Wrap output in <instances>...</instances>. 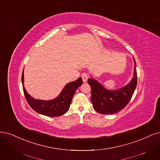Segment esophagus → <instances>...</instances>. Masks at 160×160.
<instances>
[{
    "mask_svg": "<svg viewBox=\"0 0 160 160\" xmlns=\"http://www.w3.org/2000/svg\"><path fill=\"white\" fill-rule=\"evenodd\" d=\"M81 78H82V81L84 82H86L87 81V79H89V75H88V74L86 73H83L81 75Z\"/></svg>",
    "mask_w": 160,
    "mask_h": 160,
    "instance_id": "34e87169",
    "label": "esophagus"
}]
</instances>
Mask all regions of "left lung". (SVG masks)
Returning <instances> with one entry per match:
<instances>
[{
	"mask_svg": "<svg viewBox=\"0 0 160 160\" xmlns=\"http://www.w3.org/2000/svg\"><path fill=\"white\" fill-rule=\"evenodd\" d=\"M134 59L133 78L128 85L120 89L111 91L105 89L94 79H88L91 89V102L95 111L103 114H115L124 108L132 97L137 85L136 63Z\"/></svg>",
	"mask_w": 160,
	"mask_h": 160,
	"instance_id": "8db88e82",
	"label": "left lung"
}]
</instances>
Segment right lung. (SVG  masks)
<instances>
[{"label": "right lung", "instance_id": "add662e5", "mask_svg": "<svg viewBox=\"0 0 160 160\" xmlns=\"http://www.w3.org/2000/svg\"><path fill=\"white\" fill-rule=\"evenodd\" d=\"M23 91L26 101L32 109L38 113L48 117H56L64 114L68 111L73 97L78 88L82 84L81 78L66 85L59 95L50 101H43L32 97L24 87V71L22 75Z\"/></svg>", "mask_w": 160, "mask_h": 160}]
</instances>
